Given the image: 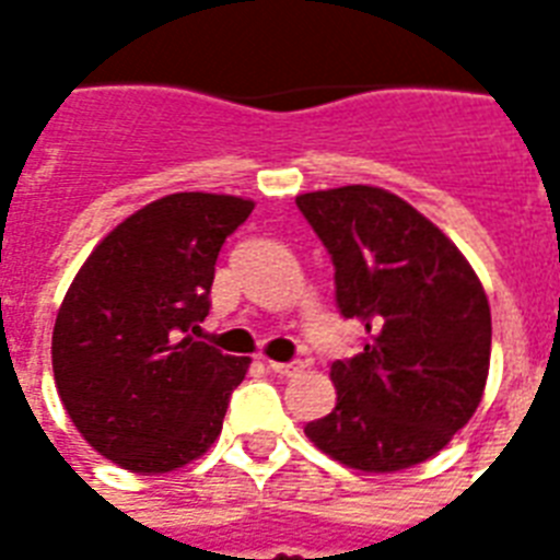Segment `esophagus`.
Returning a JSON list of instances; mask_svg holds the SVG:
<instances>
[{"mask_svg": "<svg viewBox=\"0 0 560 560\" xmlns=\"http://www.w3.org/2000/svg\"><path fill=\"white\" fill-rule=\"evenodd\" d=\"M267 369L276 374H293V372H299V363H279V360H267Z\"/></svg>", "mask_w": 560, "mask_h": 560, "instance_id": "esophagus-1", "label": "esophagus"}]
</instances>
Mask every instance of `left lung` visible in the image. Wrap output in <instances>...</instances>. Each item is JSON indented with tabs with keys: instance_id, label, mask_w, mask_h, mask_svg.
I'll use <instances>...</instances> for the list:
<instances>
[{
	"instance_id": "8db88e82",
	"label": "left lung",
	"mask_w": 560,
	"mask_h": 560,
	"mask_svg": "<svg viewBox=\"0 0 560 560\" xmlns=\"http://www.w3.org/2000/svg\"><path fill=\"white\" fill-rule=\"evenodd\" d=\"M334 261L337 307L366 328L331 363L337 407L305 435L340 465L392 474L430 459L477 412L491 363V307L442 229L374 186L296 197Z\"/></svg>"
}]
</instances>
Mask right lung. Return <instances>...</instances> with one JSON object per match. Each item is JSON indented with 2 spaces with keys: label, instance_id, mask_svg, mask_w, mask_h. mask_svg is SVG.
I'll return each mask as SVG.
<instances>
[{
  "label": "right lung",
  "instance_id": "1",
  "mask_svg": "<svg viewBox=\"0 0 560 560\" xmlns=\"http://www.w3.org/2000/svg\"><path fill=\"white\" fill-rule=\"evenodd\" d=\"M253 200L179 191L118 223L57 311L51 366L78 433L133 474H168L209 451L249 358L191 334L209 316L214 261Z\"/></svg>",
  "mask_w": 560,
  "mask_h": 560
}]
</instances>
